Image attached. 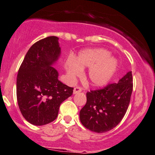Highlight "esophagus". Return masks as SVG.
<instances>
[{
	"instance_id": "esophagus-1",
	"label": "esophagus",
	"mask_w": 155,
	"mask_h": 155,
	"mask_svg": "<svg viewBox=\"0 0 155 155\" xmlns=\"http://www.w3.org/2000/svg\"><path fill=\"white\" fill-rule=\"evenodd\" d=\"M81 91H82V88H81V87H75L73 90V94H78V93L81 92Z\"/></svg>"
}]
</instances>
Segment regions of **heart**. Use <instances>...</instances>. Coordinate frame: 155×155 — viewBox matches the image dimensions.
I'll list each match as a JSON object with an SVG mask.
<instances>
[{
  "label": "heart",
  "mask_w": 155,
  "mask_h": 155,
  "mask_svg": "<svg viewBox=\"0 0 155 155\" xmlns=\"http://www.w3.org/2000/svg\"><path fill=\"white\" fill-rule=\"evenodd\" d=\"M104 48H89L81 51L74 61L67 62V72L72 78L81 75L82 70L89 68L88 80L94 86L107 85L113 77L117 68V61L111 57Z\"/></svg>",
  "instance_id": "1"
}]
</instances>
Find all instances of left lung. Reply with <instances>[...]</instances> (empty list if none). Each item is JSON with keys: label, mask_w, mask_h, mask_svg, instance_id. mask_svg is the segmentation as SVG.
<instances>
[{"label": "left lung", "mask_w": 155, "mask_h": 155, "mask_svg": "<svg viewBox=\"0 0 155 155\" xmlns=\"http://www.w3.org/2000/svg\"><path fill=\"white\" fill-rule=\"evenodd\" d=\"M133 91L132 72L117 83L87 92L86 104L80 112L83 126L96 133H105L120 123L130 104Z\"/></svg>", "instance_id": "8db88e82"}]
</instances>
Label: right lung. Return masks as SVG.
I'll return each mask as SVG.
<instances>
[{"label": "right lung", "mask_w": 155, "mask_h": 155, "mask_svg": "<svg viewBox=\"0 0 155 155\" xmlns=\"http://www.w3.org/2000/svg\"><path fill=\"white\" fill-rule=\"evenodd\" d=\"M58 40L50 36L34 43L18 71V105L25 119L35 125L54 121L60 104L73 93V88L59 81V73L52 67L61 54Z\"/></svg>", "instance_id": "add662e5"}]
</instances>
